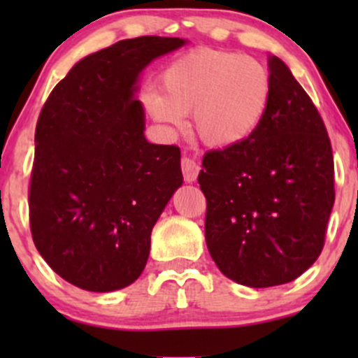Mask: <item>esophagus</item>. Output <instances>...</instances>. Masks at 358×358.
<instances>
[{"label": "esophagus", "mask_w": 358, "mask_h": 358, "mask_svg": "<svg viewBox=\"0 0 358 358\" xmlns=\"http://www.w3.org/2000/svg\"><path fill=\"white\" fill-rule=\"evenodd\" d=\"M199 162L194 161L190 157H182V171H183V178H185L187 183L196 182L197 175H199Z\"/></svg>", "instance_id": "34e87169"}]
</instances>
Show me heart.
I'll return each instance as SVG.
<instances>
[{"instance_id": "1", "label": "heart", "mask_w": 358, "mask_h": 358, "mask_svg": "<svg viewBox=\"0 0 358 358\" xmlns=\"http://www.w3.org/2000/svg\"><path fill=\"white\" fill-rule=\"evenodd\" d=\"M161 92L147 93L157 121L182 126L192 113L196 135L225 149L248 140L268 110L270 76L256 59L225 50L197 48L178 57L162 74Z\"/></svg>"}]
</instances>
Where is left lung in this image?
<instances>
[{
  "label": "left lung",
  "mask_w": 358,
  "mask_h": 358,
  "mask_svg": "<svg viewBox=\"0 0 358 358\" xmlns=\"http://www.w3.org/2000/svg\"><path fill=\"white\" fill-rule=\"evenodd\" d=\"M268 110L255 133L202 159L206 244L223 275L249 287L294 280L315 263L334 204V161L319 110L270 57Z\"/></svg>",
  "instance_id": "left-lung-1"
}]
</instances>
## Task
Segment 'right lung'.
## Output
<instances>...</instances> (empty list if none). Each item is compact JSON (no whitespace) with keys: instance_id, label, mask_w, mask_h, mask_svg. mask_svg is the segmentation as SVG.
<instances>
[{"instance_id":"obj_1","label":"right lung","mask_w":358,"mask_h":358,"mask_svg":"<svg viewBox=\"0 0 358 358\" xmlns=\"http://www.w3.org/2000/svg\"><path fill=\"white\" fill-rule=\"evenodd\" d=\"M185 43L122 39L79 60L43 106L29 189L32 241L81 289L110 292L138 279L154 225L182 185L180 149L147 142L135 93L140 72Z\"/></svg>"}]
</instances>
